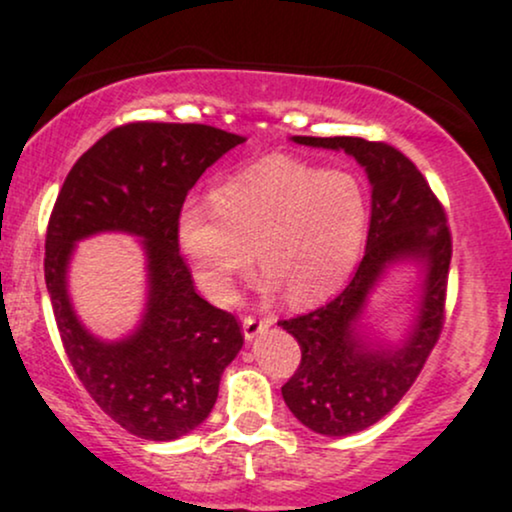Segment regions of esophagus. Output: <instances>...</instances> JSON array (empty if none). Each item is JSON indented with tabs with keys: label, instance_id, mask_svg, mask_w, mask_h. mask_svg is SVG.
<instances>
[{
	"label": "esophagus",
	"instance_id": "esophagus-1",
	"mask_svg": "<svg viewBox=\"0 0 512 512\" xmlns=\"http://www.w3.org/2000/svg\"><path fill=\"white\" fill-rule=\"evenodd\" d=\"M269 325H272V320H269V317H252V315H248L243 320L245 339H248V342H252V339H255L257 334H262L264 330H267Z\"/></svg>",
	"mask_w": 512,
	"mask_h": 512
}]
</instances>
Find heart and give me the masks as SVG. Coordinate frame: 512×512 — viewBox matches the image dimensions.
<instances>
[{
  "mask_svg": "<svg viewBox=\"0 0 512 512\" xmlns=\"http://www.w3.org/2000/svg\"><path fill=\"white\" fill-rule=\"evenodd\" d=\"M366 199L346 173L269 156L223 180L211 207L187 204L180 248L211 301L226 303L255 260L291 303L327 296L354 267L366 236Z\"/></svg>",
  "mask_w": 512,
  "mask_h": 512,
  "instance_id": "obj_1",
  "label": "heart"
}]
</instances>
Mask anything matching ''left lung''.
<instances>
[{
	"mask_svg": "<svg viewBox=\"0 0 512 512\" xmlns=\"http://www.w3.org/2000/svg\"><path fill=\"white\" fill-rule=\"evenodd\" d=\"M296 144L346 151L370 180L366 255L346 289L322 308L279 325L301 346V366L281 387L286 407L322 436H351L380 421L419 378L445 317L452 238L443 204L402 151L361 137H293ZM425 269L420 315L399 345L357 330L369 291L392 263Z\"/></svg>",
	"mask_w": 512,
	"mask_h": 512,
	"instance_id": "8db88e82",
	"label": "left lung"
}]
</instances>
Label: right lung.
I'll return each mask as SVG.
<instances>
[{
	"label": "right lung",
	"instance_id": "1",
	"mask_svg": "<svg viewBox=\"0 0 512 512\" xmlns=\"http://www.w3.org/2000/svg\"><path fill=\"white\" fill-rule=\"evenodd\" d=\"M245 137L209 125L129 122L110 129L69 170L45 236V284L74 373L115 424L144 440H175L214 409L221 375L243 346L238 320L195 291L180 255L187 192ZM143 238L150 298L143 322L117 343L75 317L66 269L75 243L96 232Z\"/></svg>",
	"mask_w": 512,
	"mask_h": 512
}]
</instances>
